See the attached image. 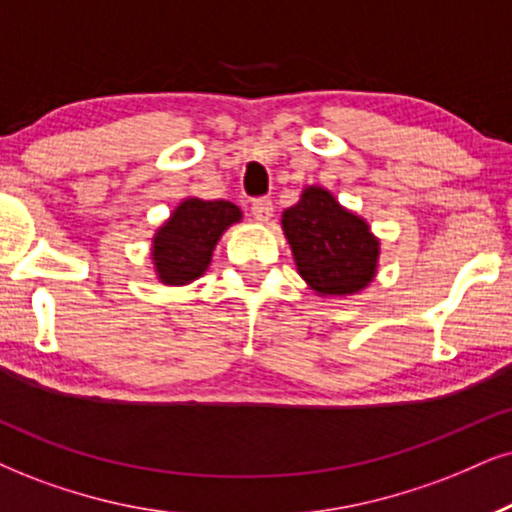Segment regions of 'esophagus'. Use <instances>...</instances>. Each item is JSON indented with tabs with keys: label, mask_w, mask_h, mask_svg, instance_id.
Wrapping results in <instances>:
<instances>
[{
	"label": "esophagus",
	"mask_w": 512,
	"mask_h": 512,
	"mask_svg": "<svg viewBox=\"0 0 512 512\" xmlns=\"http://www.w3.org/2000/svg\"><path fill=\"white\" fill-rule=\"evenodd\" d=\"M251 216H254L258 223H268L273 218V201L270 199H256L251 204Z\"/></svg>",
	"instance_id": "esophagus-1"
}]
</instances>
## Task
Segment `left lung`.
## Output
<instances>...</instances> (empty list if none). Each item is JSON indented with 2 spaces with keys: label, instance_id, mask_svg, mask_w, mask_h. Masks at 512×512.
<instances>
[{
  "label": "left lung",
  "instance_id": "obj_1",
  "mask_svg": "<svg viewBox=\"0 0 512 512\" xmlns=\"http://www.w3.org/2000/svg\"><path fill=\"white\" fill-rule=\"evenodd\" d=\"M296 273L320 299H344L370 287L380 268V237L327 187L306 185L282 213Z\"/></svg>",
  "mask_w": 512,
  "mask_h": 512
}]
</instances>
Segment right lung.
<instances>
[{
	"mask_svg": "<svg viewBox=\"0 0 512 512\" xmlns=\"http://www.w3.org/2000/svg\"><path fill=\"white\" fill-rule=\"evenodd\" d=\"M242 223V211L230 201L182 199L151 237V263L156 280L168 287H185L211 266L213 251L227 227Z\"/></svg>",
	"mask_w": 512,
	"mask_h": 512,
	"instance_id": "add662e5",
	"label": "right lung"
}]
</instances>
